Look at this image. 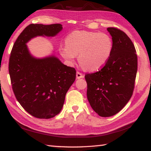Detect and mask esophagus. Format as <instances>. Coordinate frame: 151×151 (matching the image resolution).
<instances>
[{
  "instance_id": "esophagus-1",
  "label": "esophagus",
  "mask_w": 151,
  "mask_h": 151,
  "mask_svg": "<svg viewBox=\"0 0 151 151\" xmlns=\"http://www.w3.org/2000/svg\"><path fill=\"white\" fill-rule=\"evenodd\" d=\"M83 77H84V75H83V74L79 73V72H76V78L80 79V78H82Z\"/></svg>"
}]
</instances>
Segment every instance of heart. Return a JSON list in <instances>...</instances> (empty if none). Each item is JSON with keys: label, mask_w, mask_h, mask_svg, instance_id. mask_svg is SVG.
Returning a JSON list of instances; mask_svg holds the SVG:
<instances>
[{"label": "heart", "mask_w": 151, "mask_h": 151, "mask_svg": "<svg viewBox=\"0 0 151 151\" xmlns=\"http://www.w3.org/2000/svg\"><path fill=\"white\" fill-rule=\"evenodd\" d=\"M65 46L59 48L60 55L70 65L76 56L81 66L89 71H96L109 60L113 48L110 35L104 32L75 30L65 39Z\"/></svg>", "instance_id": "1"}]
</instances>
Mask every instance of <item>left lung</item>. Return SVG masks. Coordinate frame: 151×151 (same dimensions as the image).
<instances>
[{
  "instance_id": "1",
  "label": "left lung",
  "mask_w": 151,
  "mask_h": 151,
  "mask_svg": "<svg viewBox=\"0 0 151 151\" xmlns=\"http://www.w3.org/2000/svg\"><path fill=\"white\" fill-rule=\"evenodd\" d=\"M113 48L109 60L98 72L86 74L87 99L99 116H113L131 98L137 72V55L133 43L125 33L107 28Z\"/></svg>"
}]
</instances>
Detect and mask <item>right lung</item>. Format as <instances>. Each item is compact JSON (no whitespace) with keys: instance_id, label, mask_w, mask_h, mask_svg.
Instances as JSON below:
<instances>
[{"instance_id":"obj_1","label":"right lung","mask_w":151,"mask_h":151,"mask_svg":"<svg viewBox=\"0 0 151 151\" xmlns=\"http://www.w3.org/2000/svg\"><path fill=\"white\" fill-rule=\"evenodd\" d=\"M60 24H30L17 38L12 48L9 71L17 101L32 116L50 119L62 109L66 94L75 81V68L65 65L54 55L36 58L27 43L35 37H53Z\"/></svg>"}]
</instances>
